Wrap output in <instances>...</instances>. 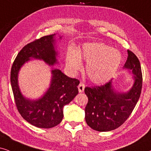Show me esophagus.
Instances as JSON below:
<instances>
[{"mask_svg":"<svg viewBox=\"0 0 151 151\" xmlns=\"http://www.w3.org/2000/svg\"><path fill=\"white\" fill-rule=\"evenodd\" d=\"M84 88H85V84L83 83H79V86H78V89H79V93H83V91H84Z\"/></svg>","mask_w":151,"mask_h":151,"instance_id":"esophagus-1","label":"esophagus"}]
</instances>
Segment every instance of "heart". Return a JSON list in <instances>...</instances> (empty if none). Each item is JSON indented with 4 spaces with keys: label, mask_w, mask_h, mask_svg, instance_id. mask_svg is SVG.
<instances>
[{
    "label": "heart",
    "mask_w": 151,
    "mask_h": 151,
    "mask_svg": "<svg viewBox=\"0 0 151 151\" xmlns=\"http://www.w3.org/2000/svg\"><path fill=\"white\" fill-rule=\"evenodd\" d=\"M81 60L87 62L86 66L88 77L95 83H106L117 71L122 62L121 53L103 43H88L77 52L67 53L65 63L68 70L76 74L82 68Z\"/></svg>",
    "instance_id": "b5f03b06"
}]
</instances>
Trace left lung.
<instances>
[{"instance_id": "obj_1", "label": "left lung", "mask_w": 151, "mask_h": 151, "mask_svg": "<svg viewBox=\"0 0 151 151\" xmlns=\"http://www.w3.org/2000/svg\"><path fill=\"white\" fill-rule=\"evenodd\" d=\"M128 56L123 68L132 74L134 83L127 92L114 89L112 80L100 86L86 87L88 101L85 108L88 125L99 132L114 130L124 123L138 102L142 88L140 62L134 53L127 50Z\"/></svg>"}]
</instances>
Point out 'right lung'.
Returning <instances> with one entry per match:
<instances>
[{
  "label": "right lung",
  "instance_id": "right-lung-1",
  "mask_svg": "<svg viewBox=\"0 0 151 151\" xmlns=\"http://www.w3.org/2000/svg\"><path fill=\"white\" fill-rule=\"evenodd\" d=\"M55 35L44 36L26 45L17 54L11 69L10 81L17 109L24 119L40 128H51L58 125L63 118V106L79 93V80L68 77L58 69L51 70L50 86L41 98L32 100L21 92L18 74L26 62L37 59L51 66L58 63Z\"/></svg>",
  "mask_w": 151,
  "mask_h": 151
}]
</instances>
